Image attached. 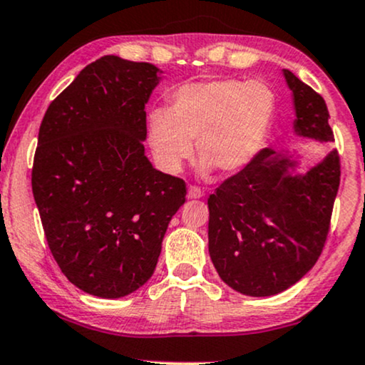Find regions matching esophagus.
<instances>
[{
    "instance_id": "obj_1",
    "label": "esophagus",
    "mask_w": 365,
    "mask_h": 365,
    "mask_svg": "<svg viewBox=\"0 0 365 365\" xmlns=\"http://www.w3.org/2000/svg\"><path fill=\"white\" fill-rule=\"evenodd\" d=\"M187 197L190 200H200V197H203V191L196 186H190L187 187Z\"/></svg>"
}]
</instances>
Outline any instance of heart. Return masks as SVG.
Returning <instances> with one entry per match:
<instances>
[{
  "mask_svg": "<svg viewBox=\"0 0 365 365\" xmlns=\"http://www.w3.org/2000/svg\"><path fill=\"white\" fill-rule=\"evenodd\" d=\"M277 98L262 81L237 78L184 84L170 94L169 110L148 116L147 142L157 164L179 173L196 140L201 170L240 173L257 159L267 142Z\"/></svg>",
  "mask_w": 365,
  "mask_h": 365,
  "instance_id": "b5f03b06",
  "label": "heart"
}]
</instances>
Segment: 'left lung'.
<instances>
[{"instance_id": "obj_1", "label": "left lung", "mask_w": 365, "mask_h": 365, "mask_svg": "<svg viewBox=\"0 0 365 365\" xmlns=\"http://www.w3.org/2000/svg\"><path fill=\"white\" fill-rule=\"evenodd\" d=\"M282 73L294 103V135L334 140L325 100L291 71ZM298 159L264 148L208 197L211 262L225 284L242 294L286 291L320 257L340 186V159L331 150L303 174L296 173Z\"/></svg>"}]
</instances>
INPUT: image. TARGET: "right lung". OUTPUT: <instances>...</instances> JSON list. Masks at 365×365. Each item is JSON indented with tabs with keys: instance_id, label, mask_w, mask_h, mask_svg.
Masks as SVG:
<instances>
[{
	"instance_id": "obj_1",
	"label": "right lung",
	"mask_w": 365,
	"mask_h": 365,
	"mask_svg": "<svg viewBox=\"0 0 365 365\" xmlns=\"http://www.w3.org/2000/svg\"><path fill=\"white\" fill-rule=\"evenodd\" d=\"M162 71L105 56L51 103L38 130L31 191L64 276L88 294L121 298L155 271L182 179L152 168L145 105Z\"/></svg>"
}]
</instances>
